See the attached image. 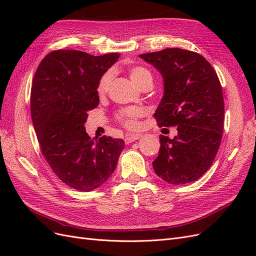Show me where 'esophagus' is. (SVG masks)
Wrapping results in <instances>:
<instances>
[{
    "label": "esophagus",
    "instance_id": "obj_1",
    "mask_svg": "<svg viewBox=\"0 0 256 256\" xmlns=\"http://www.w3.org/2000/svg\"><path fill=\"white\" fill-rule=\"evenodd\" d=\"M141 136H141V134H128V136L125 138V143H126V144H130V143H132V142H134V141L138 140V138H140Z\"/></svg>",
    "mask_w": 256,
    "mask_h": 256
}]
</instances>
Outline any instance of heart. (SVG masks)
<instances>
[{"label": "heart", "mask_w": 256, "mask_h": 256, "mask_svg": "<svg viewBox=\"0 0 256 256\" xmlns=\"http://www.w3.org/2000/svg\"><path fill=\"white\" fill-rule=\"evenodd\" d=\"M129 76L131 81H132L136 86H138V85L146 80H152V74L143 67L131 68L129 70ZM111 80H112L111 72H106L102 78H100L98 86H97V92L99 95H104L108 90V88L110 86ZM141 115H142V110L138 109V108H127V109H122L118 113V118L126 127L136 128L138 126L136 120L138 118H140Z\"/></svg>", "instance_id": "heart-1"}]
</instances>
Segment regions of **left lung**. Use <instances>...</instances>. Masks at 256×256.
I'll return each instance as SVG.
<instances>
[{"label": "left lung", "mask_w": 256, "mask_h": 256, "mask_svg": "<svg viewBox=\"0 0 256 256\" xmlns=\"http://www.w3.org/2000/svg\"><path fill=\"white\" fill-rule=\"evenodd\" d=\"M164 79V96L154 114L159 126H177V136H160L152 168L171 184L196 182L212 164L220 147L224 102L212 65L200 54L180 48L140 54Z\"/></svg>", "instance_id": "1"}]
</instances>
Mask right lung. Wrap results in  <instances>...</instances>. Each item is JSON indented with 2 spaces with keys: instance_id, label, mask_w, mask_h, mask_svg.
<instances>
[{
  "instance_id": "1",
  "label": "right lung",
  "mask_w": 256,
  "mask_h": 256,
  "mask_svg": "<svg viewBox=\"0 0 256 256\" xmlns=\"http://www.w3.org/2000/svg\"><path fill=\"white\" fill-rule=\"evenodd\" d=\"M120 56L53 51L34 76L30 114L42 152L60 180L79 191H92L109 180L125 147L122 138H90L84 127L88 112L99 104V80Z\"/></svg>"
}]
</instances>
